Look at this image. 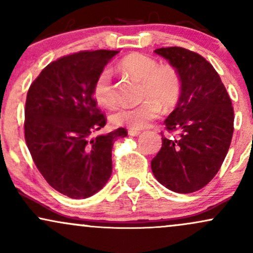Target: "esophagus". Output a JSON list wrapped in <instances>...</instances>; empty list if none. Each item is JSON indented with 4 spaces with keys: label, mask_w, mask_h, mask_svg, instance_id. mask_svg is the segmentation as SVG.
<instances>
[{
    "label": "esophagus",
    "mask_w": 253,
    "mask_h": 253,
    "mask_svg": "<svg viewBox=\"0 0 253 253\" xmlns=\"http://www.w3.org/2000/svg\"><path fill=\"white\" fill-rule=\"evenodd\" d=\"M139 134H140V130L139 129H132V128L128 129V135L130 136H136Z\"/></svg>",
    "instance_id": "obj_1"
}]
</instances>
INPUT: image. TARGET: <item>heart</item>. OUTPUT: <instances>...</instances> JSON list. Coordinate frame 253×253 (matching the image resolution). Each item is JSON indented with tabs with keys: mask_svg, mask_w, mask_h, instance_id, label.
<instances>
[{
	"mask_svg": "<svg viewBox=\"0 0 253 253\" xmlns=\"http://www.w3.org/2000/svg\"><path fill=\"white\" fill-rule=\"evenodd\" d=\"M123 74L141 81L140 97L143 103L135 107H123L110 115L114 126H126L132 129L146 127L151 121L159 117L162 106L171 109L178 103L182 91V81L178 71L172 65H159L155 58L143 53H130L118 64ZM92 96L98 104L114 106L115 97L112 72L104 68L97 74L92 84Z\"/></svg>",
	"mask_w": 253,
	"mask_h": 253,
	"instance_id": "heart-1",
	"label": "heart"
}]
</instances>
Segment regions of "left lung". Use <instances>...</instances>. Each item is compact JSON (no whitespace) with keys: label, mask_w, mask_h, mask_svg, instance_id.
I'll list each match as a JSON object with an SVG mask.
<instances>
[{"label":"left lung","mask_w":253,"mask_h":253,"mask_svg":"<svg viewBox=\"0 0 253 253\" xmlns=\"http://www.w3.org/2000/svg\"><path fill=\"white\" fill-rule=\"evenodd\" d=\"M155 53L178 71L182 91L175 110L165 119L170 134L162 135V149L151 169L168 189L194 193L213 179L227 155L233 107L215 69L199 53L176 46L157 48Z\"/></svg>","instance_id":"1"}]
</instances>
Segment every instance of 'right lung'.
<instances>
[{"instance_id":"obj_1","label":"right lung","mask_w":253,"mask_h":253,"mask_svg":"<svg viewBox=\"0 0 253 253\" xmlns=\"http://www.w3.org/2000/svg\"><path fill=\"white\" fill-rule=\"evenodd\" d=\"M119 51H81L60 57L40 72L27 92L25 140L34 164L53 189L86 199L112 175V149L127 130L91 138L106 115L92 96L97 74Z\"/></svg>"}]
</instances>
